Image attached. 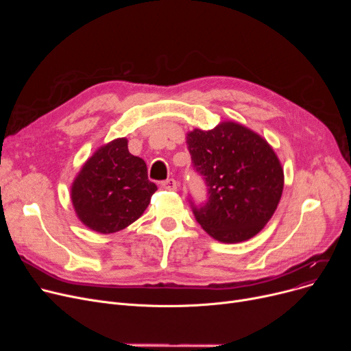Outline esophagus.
<instances>
[{
	"instance_id": "obj_1",
	"label": "esophagus",
	"mask_w": 351,
	"mask_h": 351,
	"mask_svg": "<svg viewBox=\"0 0 351 351\" xmlns=\"http://www.w3.org/2000/svg\"><path fill=\"white\" fill-rule=\"evenodd\" d=\"M162 188L166 191H178V182L175 179H166L162 182Z\"/></svg>"
}]
</instances>
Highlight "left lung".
I'll use <instances>...</instances> for the list:
<instances>
[{
	"mask_svg": "<svg viewBox=\"0 0 351 351\" xmlns=\"http://www.w3.org/2000/svg\"><path fill=\"white\" fill-rule=\"evenodd\" d=\"M193 168L209 186L208 204L195 217L222 243H241L259 233L278 209L285 173L269 142L250 128L223 121L209 131L186 134Z\"/></svg>",
	"mask_w": 351,
	"mask_h": 351,
	"instance_id": "obj_1",
	"label": "left lung"
}]
</instances>
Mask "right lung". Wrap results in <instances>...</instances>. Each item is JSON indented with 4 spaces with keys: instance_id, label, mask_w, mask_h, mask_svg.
Returning <instances> with one entry per match:
<instances>
[{
    "instance_id": "obj_1",
    "label": "right lung",
    "mask_w": 351,
    "mask_h": 351,
    "mask_svg": "<svg viewBox=\"0 0 351 351\" xmlns=\"http://www.w3.org/2000/svg\"><path fill=\"white\" fill-rule=\"evenodd\" d=\"M156 189L145 160L128 151L126 138H117L82 165L71 185V202L88 229L109 234L139 219Z\"/></svg>"
}]
</instances>
